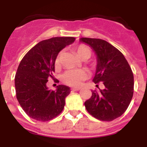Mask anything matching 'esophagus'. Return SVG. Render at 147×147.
I'll list each match as a JSON object with an SVG mask.
<instances>
[{"mask_svg": "<svg viewBox=\"0 0 147 147\" xmlns=\"http://www.w3.org/2000/svg\"><path fill=\"white\" fill-rule=\"evenodd\" d=\"M81 89V88H71V91L73 92H77V91H79Z\"/></svg>", "mask_w": 147, "mask_h": 147, "instance_id": "obj_1", "label": "esophagus"}]
</instances>
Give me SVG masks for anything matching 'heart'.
Here are the masks:
<instances>
[{"label": "heart", "mask_w": 147, "mask_h": 147, "mask_svg": "<svg viewBox=\"0 0 147 147\" xmlns=\"http://www.w3.org/2000/svg\"><path fill=\"white\" fill-rule=\"evenodd\" d=\"M76 51L77 55L82 59H88L92 55V50L86 45H79L76 48ZM62 54V52H59L56 55L55 60V66H59L60 65ZM88 72L85 69H71L68 70L62 75V79L67 85L76 87L82 85L83 82L88 78Z\"/></svg>", "instance_id": "obj_1"}]
</instances>
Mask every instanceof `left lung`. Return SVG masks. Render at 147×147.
<instances>
[{
	"instance_id": "1",
	"label": "left lung",
	"mask_w": 147,
	"mask_h": 147,
	"mask_svg": "<svg viewBox=\"0 0 147 147\" xmlns=\"http://www.w3.org/2000/svg\"><path fill=\"white\" fill-rule=\"evenodd\" d=\"M97 55L96 73L93 82H101L105 89L94 91L85 102L88 112L95 118L111 121L121 117L127 109L134 94V74L121 52L105 40L81 38Z\"/></svg>"
}]
</instances>
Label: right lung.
Returning a JSON list of instances; mask_svg holds the SVG:
<instances>
[{"label":"right lung","mask_w":147,"mask_h":147,"mask_svg":"<svg viewBox=\"0 0 147 147\" xmlns=\"http://www.w3.org/2000/svg\"><path fill=\"white\" fill-rule=\"evenodd\" d=\"M76 38L53 37L33 47L20 63L15 76V88L18 102L30 117L48 121L62 111L70 88L59 85L56 91L47 88L48 79H54L55 57ZM57 80V79H56Z\"/></svg>","instance_id":"add662e5"}]
</instances>
